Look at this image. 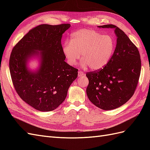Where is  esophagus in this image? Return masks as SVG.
<instances>
[{
    "label": "esophagus",
    "instance_id": "esophagus-1",
    "mask_svg": "<svg viewBox=\"0 0 150 150\" xmlns=\"http://www.w3.org/2000/svg\"><path fill=\"white\" fill-rule=\"evenodd\" d=\"M84 72H83V71H79L78 72V76H79V77H81V76H84Z\"/></svg>",
    "mask_w": 150,
    "mask_h": 150
}]
</instances>
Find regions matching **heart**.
<instances>
[{
    "mask_svg": "<svg viewBox=\"0 0 150 150\" xmlns=\"http://www.w3.org/2000/svg\"><path fill=\"white\" fill-rule=\"evenodd\" d=\"M115 49V39L111 35L83 29L72 33L70 41H66L62 51L67 63L75 65L81 57V66H89L93 70H99L110 62Z\"/></svg>",
    "mask_w": 150,
    "mask_h": 150,
    "instance_id": "obj_1",
    "label": "heart"
}]
</instances>
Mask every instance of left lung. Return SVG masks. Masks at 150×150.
<instances>
[{"mask_svg":"<svg viewBox=\"0 0 150 150\" xmlns=\"http://www.w3.org/2000/svg\"><path fill=\"white\" fill-rule=\"evenodd\" d=\"M115 29L116 46L111 60L103 69L86 73V93L90 101L104 110L123 105L133 96L141 72L138 48L119 28L112 24L98 26Z\"/></svg>","mask_w":150,"mask_h":150,"instance_id":"obj_1","label":"left lung"}]
</instances>
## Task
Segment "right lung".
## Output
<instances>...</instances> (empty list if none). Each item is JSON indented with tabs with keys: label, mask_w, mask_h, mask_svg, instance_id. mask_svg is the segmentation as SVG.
Instances as JSON below:
<instances>
[{
	"label": "right lung",
	"mask_w": 150,
	"mask_h": 150,
	"mask_svg": "<svg viewBox=\"0 0 150 150\" xmlns=\"http://www.w3.org/2000/svg\"><path fill=\"white\" fill-rule=\"evenodd\" d=\"M70 26L69 24L36 26L12 51L9 69L13 85L22 100L38 111L56 109L65 100L68 89L78 77V69L64 61L61 45L62 34ZM37 55L40 56V67L31 71L26 62Z\"/></svg>",
	"instance_id": "obj_1"
}]
</instances>
